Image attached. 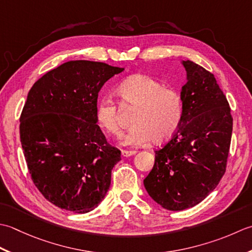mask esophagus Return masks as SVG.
I'll use <instances>...</instances> for the list:
<instances>
[{"label":"esophagus","instance_id":"34e87169","mask_svg":"<svg viewBox=\"0 0 252 252\" xmlns=\"http://www.w3.org/2000/svg\"><path fill=\"white\" fill-rule=\"evenodd\" d=\"M136 153H137V151H133V150H122V156L126 157V158L136 155Z\"/></svg>","mask_w":252,"mask_h":252}]
</instances>
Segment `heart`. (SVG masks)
I'll return each mask as SVG.
<instances>
[{
	"instance_id": "1",
	"label": "heart",
	"mask_w": 252,
	"mask_h": 252,
	"mask_svg": "<svg viewBox=\"0 0 252 252\" xmlns=\"http://www.w3.org/2000/svg\"><path fill=\"white\" fill-rule=\"evenodd\" d=\"M123 105L136 106L132 126L123 137V145L142 146L149 140L158 143L169 139L183 119V99L172 87L147 75H132L117 87ZM97 124L112 136L121 135L120 109L114 100L103 97L95 109Z\"/></svg>"
}]
</instances>
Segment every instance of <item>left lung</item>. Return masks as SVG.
I'll list each match as a JSON object with an SVG mask.
<instances>
[{
  "mask_svg": "<svg viewBox=\"0 0 252 252\" xmlns=\"http://www.w3.org/2000/svg\"><path fill=\"white\" fill-rule=\"evenodd\" d=\"M183 119L176 132L156 150L145 178L147 191L171 211L194 207L212 192L226 171L233 117L217 79L202 66L183 61Z\"/></svg>",
  "mask_w": 252,
  "mask_h": 252,
  "instance_id": "1",
  "label": "left lung"
}]
</instances>
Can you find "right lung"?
I'll use <instances>...</instances> for the list:
<instances>
[{
    "mask_svg": "<svg viewBox=\"0 0 252 252\" xmlns=\"http://www.w3.org/2000/svg\"><path fill=\"white\" fill-rule=\"evenodd\" d=\"M124 68L69 61L32 86L20 114V142L35 187L56 207L87 213L109 190L121 151L96 124L97 94Z\"/></svg>",
    "mask_w": 252,
    "mask_h": 252,
    "instance_id": "1",
    "label": "right lung"
}]
</instances>
